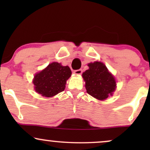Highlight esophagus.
<instances>
[{
	"label": "esophagus",
	"mask_w": 150,
	"mask_h": 150,
	"mask_svg": "<svg viewBox=\"0 0 150 150\" xmlns=\"http://www.w3.org/2000/svg\"><path fill=\"white\" fill-rule=\"evenodd\" d=\"M74 74H75V75H81V74L82 73V70L81 69H79V70H74Z\"/></svg>",
	"instance_id": "obj_1"
}]
</instances>
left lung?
I'll use <instances>...</instances> for the list:
<instances>
[{"instance_id":"left-lung-1","label":"left lung","mask_w":150,"mask_h":150,"mask_svg":"<svg viewBox=\"0 0 150 150\" xmlns=\"http://www.w3.org/2000/svg\"><path fill=\"white\" fill-rule=\"evenodd\" d=\"M88 66L89 69L82 73L87 92L101 101L112 96L116 90V82L106 65L101 62L95 61L89 63Z\"/></svg>"}]
</instances>
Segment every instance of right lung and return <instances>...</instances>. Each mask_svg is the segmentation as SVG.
Wrapping results in <instances>:
<instances>
[{"instance_id": "1", "label": "right lung", "mask_w": 150, "mask_h": 150, "mask_svg": "<svg viewBox=\"0 0 150 150\" xmlns=\"http://www.w3.org/2000/svg\"><path fill=\"white\" fill-rule=\"evenodd\" d=\"M71 74L68 66H63L61 63L53 62L34 75V89L43 97H52L64 90L66 81Z\"/></svg>"}]
</instances>
